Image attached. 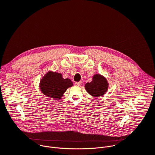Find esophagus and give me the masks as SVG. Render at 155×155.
I'll use <instances>...</instances> for the list:
<instances>
[{"label": "esophagus", "mask_w": 155, "mask_h": 155, "mask_svg": "<svg viewBox=\"0 0 155 155\" xmlns=\"http://www.w3.org/2000/svg\"><path fill=\"white\" fill-rule=\"evenodd\" d=\"M82 81H78V82H75V84L76 85V86H81V84H82Z\"/></svg>", "instance_id": "34e87169"}]
</instances>
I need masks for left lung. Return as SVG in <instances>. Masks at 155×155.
Returning <instances> with one entry per match:
<instances>
[{
	"label": "left lung",
	"instance_id": "left-lung-1",
	"mask_svg": "<svg viewBox=\"0 0 155 155\" xmlns=\"http://www.w3.org/2000/svg\"><path fill=\"white\" fill-rule=\"evenodd\" d=\"M108 84L107 80L104 76L97 74L93 75L91 82H87L85 84L84 87L90 96L99 97L107 93Z\"/></svg>",
	"mask_w": 155,
	"mask_h": 155
}]
</instances>
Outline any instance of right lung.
I'll return each mask as SVG.
<instances>
[{"mask_svg": "<svg viewBox=\"0 0 155 155\" xmlns=\"http://www.w3.org/2000/svg\"><path fill=\"white\" fill-rule=\"evenodd\" d=\"M73 86L69 78H63L61 73L48 71L40 81L41 92L46 96L58 100L61 99L69 87Z\"/></svg>", "mask_w": 155, "mask_h": 155, "instance_id": "right-lung-1", "label": "right lung"}]
</instances>
